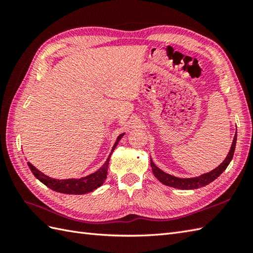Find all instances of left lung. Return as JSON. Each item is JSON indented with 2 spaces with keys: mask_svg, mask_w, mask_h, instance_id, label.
<instances>
[{
  "mask_svg": "<svg viewBox=\"0 0 253 253\" xmlns=\"http://www.w3.org/2000/svg\"><path fill=\"white\" fill-rule=\"evenodd\" d=\"M236 141H237V132H236L233 143H232V147H230L227 157L223 161V163L221 165H218L216 169H214L213 170L209 171V173H206V174L200 175L198 177H193V178H178V177H176V176H171L168 173H165V171H163L162 169H160L158 166L153 163L152 160L150 164H151L154 176L157 177V178L161 182H162V184H164L166 186H169V187L178 188V189H182V190L197 189V188L207 186L210 184V182L215 180L217 177L221 175L225 169H226L228 164L230 163V161H232V159L234 157Z\"/></svg>",
  "mask_w": 253,
  "mask_h": 253,
  "instance_id": "left-lung-1",
  "label": "left lung"
}]
</instances>
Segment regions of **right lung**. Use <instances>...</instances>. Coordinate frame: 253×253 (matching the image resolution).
Instances as JSON below:
<instances>
[{
  "instance_id": "right-lung-1",
  "label": "right lung",
  "mask_w": 253,
  "mask_h": 253,
  "mask_svg": "<svg viewBox=\"0 0 253 253\" xmlns=\"http://www.w3.org/2000/svg\"><path fill=\"white\" fill-rule=\"evenodd\" d=\"M125 135V133H122L117 137L116 142L114 143V146L112 148V151L107 158L106 162L101 166V168L94 171V173L90 174L85 177H82V178L76 179V178H68V179H55V178H51V177L44 175L43 173H41L39 169H37L34 165H32L30 162H28V166L30 170L32 171V174L36 176V178L39 179L42 184H44L47 186L50 189L61 192V193H67V195H84V193H88L93 191L96 188L100 187L102 184H103L104 180L106 179V175H107V166H109L110 162V158L111 154L114 151V149L116 148L117 143L120 142L122 137Z\"/></svg>"
}]
</instances>
